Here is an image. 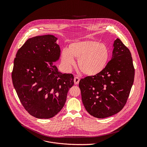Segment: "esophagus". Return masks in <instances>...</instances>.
<instances>
[{"mask_svg":"<svg viewBox=\"0 0 147 147\" xmlns=\"http://www.w3.org/2000/svg\"><path fill=\"white\" fill-rule=\"evenodd\" d=\"M74 83L75 85H78L79 83V81H80V78L79 77H75L74 78Z\"/></svg>","mask_w":147,"mask_h":147,"instance_id":"34e87169","label":"esophagus"}]
</instances>
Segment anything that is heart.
<instances>
[{
  "mask_svg": "<svg viewBox=\"0 0 147 147\" xmlns=\"http://www.w3.org/2000/svg\"><path fill=\"white\" fill-rule=\"evenodd\" d=\"M110 55L109 47L94 40L74 42L64 49L61 58L64 65L71 68L78 59V67L85 75L93 76L100 74L106 67Z\"/></svg>",
  "mask_w": 147,
  "mask_h": 147,
  "instance_id": "obj_1",
  "label": "heart"
}]
</instances>
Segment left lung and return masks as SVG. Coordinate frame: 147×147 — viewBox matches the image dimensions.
<instances>
[{"mask_svg":"<svg viewBox=\"0 0 147 147\" xmlns=\"http://www.w3.org/2000/svg\"><path fill=\"white\" fill-rule=\"evenodd\" d=\"M111 61L98 75L80 80L79 88L86 110L97 118L111 117L125 106L134 83L135 69L129 49L117 38Z\"/></svg>","mask_w":147,"mask_h":147,"instance_id":"8db88e82","label":"left lung"}]
</instances>
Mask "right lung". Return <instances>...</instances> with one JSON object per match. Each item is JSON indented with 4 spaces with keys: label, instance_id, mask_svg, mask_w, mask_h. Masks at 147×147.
<instances>
[{
    "label": "right lung",
    "instance_id": "1",
    "mask_svg": "<svg viewBox=\"0 0 147 147\" xmlns=\"http://www.w3.org/2000/svg\"><path fill=\"white\" fill-rule=\"evenodd\" d=\"M53 35L28 39L18 50L12 72L13 86L25 109L39 119H49L63 108L74 83L71 74H62L54 64L61 49Z\"/></svg>",
    "mask_w": 147,
    "mask_h": 147
}]
</instances>
